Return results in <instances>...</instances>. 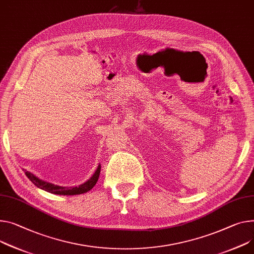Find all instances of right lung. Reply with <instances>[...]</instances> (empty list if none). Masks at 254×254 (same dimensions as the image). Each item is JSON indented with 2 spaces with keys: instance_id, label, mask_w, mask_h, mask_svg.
<instances>
[{
  "instance_id": "add662e5",
  "label": "right lung",
  "mask_w": 254,
  "mask_h": 254,
  "mask_svg": "<svg viewBox=\"0 0 254 254\" xmlns=\"http://www.w3.org/2000/svg\"><path fill=\"white\" fill-rule=\"evenodd\" d=\"M24 173L27 176V178L38 188H41L45 191H48L50 193L53 194H59V195H77V194H82L85 192H88L90 189L93 188V186L96 184L97 180H99L100 177V173H101V165H99L97 169L95 170L94 174L90 177V179H88L85 183L76 186V187H63V186H59V185H55L52 184L50 182L44 181L42 179H40L38 177H36L35 175H33L32 173L24 170Z\"/></svg>"
}]
</instances>
